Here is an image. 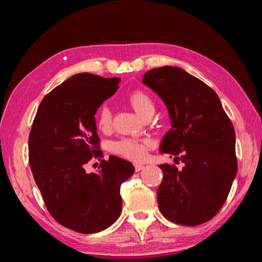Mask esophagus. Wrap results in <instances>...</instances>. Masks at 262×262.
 <instances>
[{
	"mask_svg": "<svg viewBox=\"0 0 262 262\" xmlns=\"http://www.w3.org/2000/svg\"><path fill=\"white\" fill-rule=\"evenodd\" d=\"M143 168H144L143 164H135V171H136V172L143 170Z\"/></svg>",
	"mask_w": 262,
	"mask_h": 262,
	"instance_id": "obj_1",
	"label": "esophagus"
}]
</instances>
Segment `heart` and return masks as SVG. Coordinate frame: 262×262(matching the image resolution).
I'll use <instances>...</instances> for the list:
<instances>
[{"instance_id": "b5f03b06", "label": "heart", "mask_w": 262, "mask_h": 262, "mask_svg": "<svg viewBox=\"0 0 262 262\" xmlns=\"http://www.w3.org/2000/svg\"><path fill=\"white\" fill-rule=\"evenodd\" d=\"M133 110L142 118L145 113L155 110L154 101L147 92L143 90H135L128 97ZM112 122V114L107 106H101L96 114V126L100 132L110 130ZM151 147V142L148 140L121 139L115 141L111 145V151L130 161H142L147 155V150Z\"/></svg>"}]
</instances>
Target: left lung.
I'll return each mask as SVG.
<instances>
[{
    "label": "left lung",
    "mask_w": 262,
    "mask_h": 262,
    "mask_svg": "<svg viewBox=\"0 0 262 262\" xmlns=\"http://www.w3.org/2000/svg\"><path fill=\"white\" fill-rule=\"evenodd\" d=\"M165 103L171 129L161 151L180 155L183 170L162 164L158 208L177 224L195 225L211 220L227 200L237 174L236 134L211 88L184 69L164 66L142 79ZM179 158V157H176Z\"/></svg>",
    "instance_id": "left-lung-1"
}]
</instances>
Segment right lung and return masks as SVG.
I'll use <instances>...</instances> for the list:
<instances>
[{
  "label": "right lung",
  "instance_id": "right-lung-1",
  "mask_svg": "<svg viewBox=\"0 0 262 262\" xmlns=\"http://www.w3.org/2000/svg\"><path fill=\"white\" fill-rule=\"evenodd\" d=\"M120 78L76 74L43 97L29 136V163L50 214L79 233L107 229L121 214L120 186L134 173L117 156L101 161L99 172L85 164L99 158L95 114L118 90ZM100 161V159H99Z\"/></svg>",
  "mask_w": 262,
  "mask_h": 262
}]
</instances>
